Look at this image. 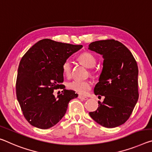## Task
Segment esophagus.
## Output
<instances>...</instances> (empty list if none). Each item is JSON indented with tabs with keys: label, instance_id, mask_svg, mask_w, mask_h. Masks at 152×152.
Returning <instances> with one entry per match:
<instances>
[{
	"label": "esophagus",
	"instance_id": "obj_1",
	"mask_svg": "<svg viewBox=\"0 0 152 152\" xmlns=\"http://www.w3.org/2000/svg\"><path fill=\"white\" fill-rule=\"evenodd\" d=\"M78 98L80 99H81V100H87L88 99V98L86 97H84V96H82V95H79L78 96Z\"/></svg>",
	"mask_w": 152,
	"mask_h": 152
}]
</instances>
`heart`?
I'll use <instances>...</instances> for the list:
<instances>
[{"label":"heart","mask_w":152,"mask_h":152,"mask_svg":"<svg viewBox=\"0 0 152 152\" xmlns=\"http://www.w3.org/2000/svg\"><path fill=\"white\" fill-rule=\"evenodd\" d=\"M78 61L88 68H92L95 66L96 59L94 55L88 52L81 53L78 57ZM61 69L64 75L69 78L72 73V64L69 59H66L61 66ZM67 87L70 90L78 93L80 95H86L91 88V82L88 80H75L67 84Z\"/></svg>","instance_id":"heart-1"}]
</instances>
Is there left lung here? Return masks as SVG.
I'll return each instance as SVG.
<instances>
[{"label": "left lung", "instance_id": "8db88e82", "mask_svg": "<svg viewBox=\"0 0 152 152\" xmlns=\"http://www.w3.org/2000/svg\"><path fill=\"white\" fill-rule=\"evenodd\" d=\"M88 49L102 55V72L94 93L104 97L89 115L98 124L114 128L127 121L139 99L138 66L131 52L114 39L91 42Z\"/></svg>", "mask_w": 152, "mask_h": 152}]
</instances>
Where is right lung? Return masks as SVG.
<instances>
[{
  "label": "right lung",
  "mask_w": 152,
  "mask_h": 152,
  "mask_svg": "<svg viewBox=\"0 0 152 152\" xmlns=\"http://www.w3.org/2000/svg\"><path fill=\"white\" fill-rule=\"evenodd\" d=\"M74 45L43 39L36 43L21 58L16 80V96L23 116L32 126L47 129L59 122L66 114L69 101L78 97L66 90L61 66L80 50ZM63 89L55 98V89ZM60 93V92H59Z\"/></svg>",
  "instance_id": "1"
}]
</instances>
